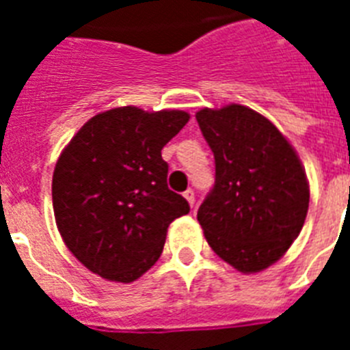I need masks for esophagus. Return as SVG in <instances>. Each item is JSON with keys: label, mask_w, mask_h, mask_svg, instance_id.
Masks as SVG:
<instances>
[{"label": "esophagus", "mask_w": 350, "mask_h": 350, "mask_svg": "<svg viewBox=\"0 0 350 350\" xmlns=\"http://www.w3.org/2000/svg\"><path fill=\"white\" fill-rule=\"evenodd\" d=\"M183 196H185V200L189 202V205H191V207H194V203H196V196H194V191H192V189H189V191H185V194H183Z\"/></svg>", "instance_id": "obj_1"}]
</instances>
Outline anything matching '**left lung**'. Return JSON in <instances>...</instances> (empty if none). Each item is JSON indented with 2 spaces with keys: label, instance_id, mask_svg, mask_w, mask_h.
<instances>
[{
  "label": "left lung",
  "instance_id": "8db88e82",
  "mask_svg": "<svg viewBox=\"0 0 350 350\" xmlns=\"http://www.w3.org/2000/svg\"><path fill=\"white\" fill-rule=\"evenodd\" d=\"M216 181L198 208L211 249L239 272H260L298 238L309 183L298 154L271 121L243 105L196 114Z\"/></svg>",
  "mask_w": 350,
  "mask_h": 350
}]
</instances>
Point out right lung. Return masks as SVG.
I'll list each match as a JSON object with an SVG mask.
<instances>
[{
	"label": "right lung",
	"mask_w": 350,
	"mask_h": 350,
	"mask_svg": "<svg viewBox=\"0 0 350 350\" xmlns=\"http://www.w3.org/2000/svg\"><path fill=\"white\" fill-rule=\"evenodd\" d=\"M183 111L118 107L90 118L52 176V207L68 250L89 271L131 283L158 261L167 229L191 207L167 187L161 148L185 126Z\"/></svg>",
	"instance_id": "obj_1"
}]
</instances>
